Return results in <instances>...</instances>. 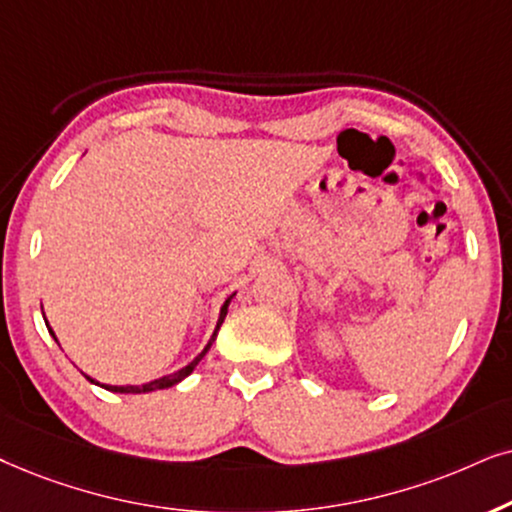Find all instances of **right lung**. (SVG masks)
<instances>
[{"mask_svg":"<svg viewBox=\"0 0 512 512\" xmlns=\"http://www.w3.org/2000/svg\"><path fill=\"white\" fill-rule=\"evenodd\" d=\"M229 302H231V297H229L227 302H224V306H222V311H220V320H217V327H215L213 337H210V342H208L206 349H203V351L199 353V356H196V358L192 360V363H189L187 367H182L180 372H175V374H168V377H161V379H156V381H149V384H142V386H107V384H100V386H102V388H107V391H114V393H149V391H159V388L175 386L177 381H182V379H185V377H189V374H192L194 367L201 363V358L206 356L210 346H213L215 337H217V330H220V325L224 323V316H227V306H229ZM49 332H51V335H53V330H51V327H49ZM88 381H93V379L88 377ZM93 384H98V381H93Z\"/></svg>","mask_w":512,"mask_h":512,"instance_id":"add662e5","label":"right lung"}]
</instances>
